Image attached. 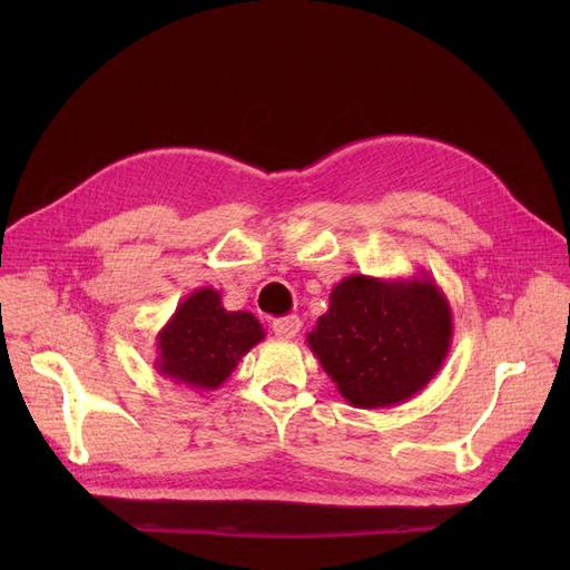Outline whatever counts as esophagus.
Returning a JSON list of instances; mask_svg holds the SVG:
<instances>
[{"mask_svg":"<svg viewBox=\"0 0 570 570\" xmlns=\"http://www.w3.org/2000/svg\"><path fill=\"white\" fill-rule=\"evenodd\" d=\"M299 327H302L299 316H285V318L273 321V333L278 337H295L299 333Z\"/></svg>","mask_w":570,"mask_h":570,"instance_id":"obj_1","label":"esophagus"}]
</instances>
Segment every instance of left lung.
<instances>
[{"instance_id": "left-lung-1", "label": "left lung", "mask_w": 570, "mask_h": 570, "mask_svg": "<svg viewBox=\"0 0 570 570\" xmlns=\"http://www.w3.org/2000/svg\"><path fill=\"white\" fill-rule=\"evenodd\" d=\"M452 333V306L428 273L390 281L356 273L333 287L306 342L344 400L383 409L433 381Z\"/></svg>"}]
</instances>
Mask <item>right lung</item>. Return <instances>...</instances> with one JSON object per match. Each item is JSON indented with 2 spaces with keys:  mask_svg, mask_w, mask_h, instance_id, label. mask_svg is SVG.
Segmentation results:
<instances>
[{
  "mask_svg": "<svg viewBox=\"0 0 570 570\" xmlns=\"http://www.w3.org/2000/svg\"><path fill=\"white\" fill-rule=\"evenodd\" d=\"M266 337L249 312L223 308L220 292L199 287L187 295L157 335L154 368L176 385L218 390L254 344Z\"/></svg>",
  "mask_w": 570,
  "mask_h": 570,
  "instance_id": "add662e5",
  "label": "right lung"
}]
</instances>
